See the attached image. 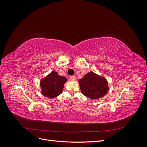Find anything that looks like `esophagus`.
I'll return each instance as SVG.
<instances>
[{
    "instance_id": "34e87169",
    "label": "esophagus",
    "mask_w": 147,
    "mask_h": 147,
    "mask_svg": "<svg viewBox=\"0 0 147 147\" xmlns=\"http://www.w3.org/2000/svg\"><path fill=\"white\" fill-rule=\"evenodd\" d=\"M70 79L71 80H75V77L74 76V75H72V76H70Z\"/></svg>"
}]
</instances>
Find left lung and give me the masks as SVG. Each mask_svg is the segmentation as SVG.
Wrapping results in <instances>:
<instances>
[{"mask_svg":"<svg viewBox=\"0 0 147 147\" xmlns=\"http://www.w3.org/2000/svg\"><path fill=\"white\" fill-rule=\"evenodd\" d=\"M81 92L91 99H97L104 96L108 92L107 82L104 77L91 72L79 80Z\"/></svg>","mask_w":147,"mask_h":147,"instance_id":"8db88e82","label":"left lung"}]
</instances>
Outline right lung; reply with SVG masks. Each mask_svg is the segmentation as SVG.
<instances>
[{"label":"right lung","mask_w":147,"mask_h":147,"mask_svg":"<svg viewBox=\"0 0 147 147\" xmlns=\"http://www.w3.org/2000/svg\"><path fill=\"white\" fill-rule=\"evenodd\" d=\"M66 82L65 77L60 76L55 71H53L40 81L42 94L49 98L59 96L63 92Z\"/></svg>","instance_id":"obj_1"}]
</instances>
